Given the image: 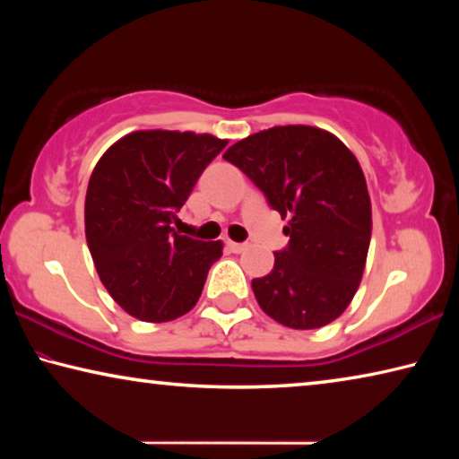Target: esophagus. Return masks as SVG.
I'll return each instance as SVG.
<instances>
[{
  "label": "esophagus",
  "instance_id": "obj_1",
  "mask_svg": "<svg viewBox=\"0 0 459 459\" xmlns=\"http://www.w3.org/2000/svg\"><path fill=\"white\" fill-rule=\"evenodd\" d=\"M227 247L232 253H243L247 248V243H235V240H227Z\"/></svg>",
  "mask_w": 459,
  "mask_h": 459
}]
</instances>
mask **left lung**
<instances>
[{
	"instance_id": "left-lung-1",
	"label": "left lung",
	"mask_w": 459,
	"mask_h": 459,
	"mask_svg": "<svg viewBox=\"0 0 459 459\" xmlns=\"http://www.w3.org/2000/svg\"><path fill=\"white\" fill-rule=\"evenodd\" d=\"M235 164L287 219L290 243L265 277L253 279L263 312L293 330H314L351 306L370 245L372 211L362 168L330 131L271 127L230 145Z\"/></svg>"
}]
</instances>
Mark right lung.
<instances>
[{
    "label": "right lung",
    "instance_id": "right-lung-1",
    "mask_svg": "<svg viewBox=\"0 0 459 459\" xmlns=\"http://www.w3.org/2000/svg\"><path fill=\"white\" fill-rule=\"evenodd\" d=\"M227 143L192 131H134L92 169L84 200L91 257L111 298L137 320L160 324L188 314L221 259V240L178 235L172 221Z\"/></svg>",
    "mask_w": 459,
    "mask_h": 459
}]
</instances>
